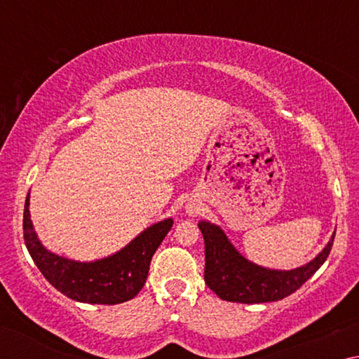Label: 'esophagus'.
Instances as JSON below:
<instances>
[{"mask_svg": "<svg viewBox=\"0 0 359 359\" xmlns=\"http://www.w3.org/2000/svg\"><path fill=\"white\" fill-rule=\"evenodd\" d=\"M188 212H190V214H194V209H188Z\"/></svg>", "mask_w": 359, "mask_h": 359, "instance_id": "esophagus-1", "label": "esophagus"}]
</instances>
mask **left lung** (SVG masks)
I'll list each match as a JSON object with an SVG mask.
<instances>
[{"instance_id": "1", "label": "left lung", "mask_w": 359, "mask_h": 359, "mask_svg": "<svg viewBox=\"0 0 359 359\" xmlns=\"http://www.w3.org/2000/svg\"><path fill=\"white\" fill-rule=\"evenodd\" d=\"M198 226L203 233L205 247V283L220 299L242 304L280 301L294 293L325 263L336 236L334 231L323 250L307 264L282 271L269 269L247 259L231 244L218 224L201 220Z\"/></svg>"}]
</instances>
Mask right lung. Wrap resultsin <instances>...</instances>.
Listing matches in <instances>:
<instances>
[{"label":"right lung","instance_id":"right-lung-1","mask_svg":"<svg viewBox=\"0 0 359 359\" xmlns=\"http://www.w3.org/2000/svg\"><path fill=\"white\" fill-rule=\"evenodd\" d=\"M172 218L154 223L128 245L95 261H76L57 255L42 245L29 215V193L23 212V239L34 264L48 283L69 299L85 304H120L142 290L150 261L169 229Z\"/></svg>","mask_w":359,"mask_h":359}]
</instances>
